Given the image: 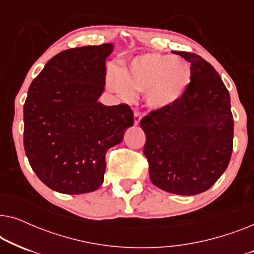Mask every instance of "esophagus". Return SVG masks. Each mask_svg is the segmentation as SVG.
I'll list each match as a JSON object with an SVG mask.
<instances>
[{
	"label": "esophagus",
	"mask_w": 254,
	"mask_h": 254,
	"mask_svg": "<svg viewBox=\"0 0 254 254\" xmlns=\"http://www.w3.org/2000/svg\"><path fill=\"white\" fill-rule=\"evenodd\" d=\"M141 121V113L138 112V111H135L134 112V124L135 125H138Z\"/></svg>",
	"instance_id": "obj_1"
}]
</instances>
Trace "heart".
<instances>
[{
	"mask_svg": "<svg viewBox=\"0 0 254 254\" xmlns=\"http://www.w3.org/2000/svg\"><path fill=\"white\" fill-rule=\"evenodd\" d=\"M192 82V68L180 57L147 53L136 57L121 71L109 77V86L125 99L134 92H145V102L152 110L176 106Z\"/></svg>",
	"mask_w": 254,
	"mask_h": 254,
	"instance_id": "heart-1",
	"label": "heart"
}]
</instances>
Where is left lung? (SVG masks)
<instances>
[{"label":"left lung","mask_w":254,"mask_h":254,"mask_svg":"<svg viewBox=\"0 0 254 254\" xmlns=\"http://www.w3.org/2000/svg\"><path fill=\"white\" fill-rule=\"evenodd\" d=\"M192 68V82L172 109L141 119L143 154L151 183L179 195L209 190L223 175L234 147L230 95L213 65L200 55L177 52Z\"/></svg>","instance_id":"left-lung-1"}]
</instances>
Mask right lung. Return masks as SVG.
I'll return each mask as SVG.
<instances>
[{
	"label": "right lung",
	"instance_id": "1",
	"mask_svg": "<svg viewBox=\"0 0 254 254\" xmlns=\"http://www.w3.org/2000/svg\"><path fill=\"white\" fill-rule=\"evenodd\" d=\"M112 44L64 51L31 83L24 104V149L41 182L64 194L96 190L107 149L120 143L134 114L127 104L105 106V61Z\"/></svg>",
	"mask_w": 254,
	"mask_h": 254
}]
</instances>
